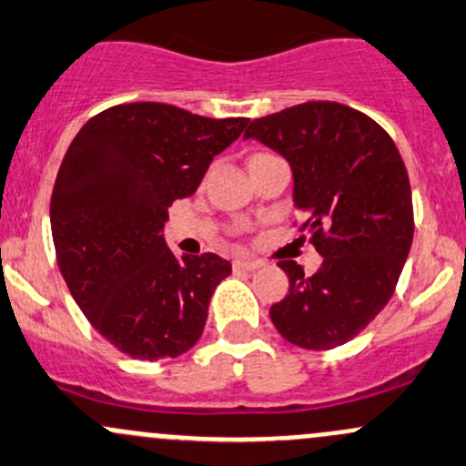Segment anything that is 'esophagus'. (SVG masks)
Returning a JSON list of instances; mask_svg holds the SVG:
<instances>
[{
  "label": "esophagus",
  "mask_w": 466,
  "mask_h": 466,
  "mask_svg": "<svg viewBox=\"0 0 466 466\" xmlns=\"http://www.w3.org/2000/svg\"><path fill=\"white\" fill-rule=\"evenodd\" d=\"M261 266L263 261H258V258H237V261H234V268H237V270H246V272L258 270Z\"/></svg>",
  "instance_id": "34e87169"
}]
</instances>
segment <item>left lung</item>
Here are the masks:
<instances>
[{
  "mask_svg": "<svg viewBox=\"0 0 466 466\" xmlns=\"http://www.w3.org/2000/svg\"><path fill=\"white\" fill-rule=\"evenodd\" d=\"M254 138L290 163L301 229L323 257L312 277L279 261L290 290L270 308L299 349L330 350L360 335L393 297L413 241L409 174L393 138L339 102H303L249 122Z\"/></svg>",
  "mask_w": 466,
  "mask_h": 466,
  "instance_id": "1",
  "label": "left lung"
}]
</instances>
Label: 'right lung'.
Returning <instances> with one entry per match:
<instances>
[{
  "mask_svg": "<svg viewBox=\"0 0 466 466\" xmlns=\"http://www.w3.org/2000/svg\"><path fill=\"white\" fill-rule=\"evenodd\" d=\"M248 122L131 102L93 116L68 147L51 196L57 266L91 326L125 355L178 357L203 335L232 266L212 252L178 258L163 228L169 205L198 189Z\"/></svg>",
  "mask_w": 466,
  "mask_h": 466,
  "instance_id": "add662e5",
  "label": "right lung"
}]
</instances>
